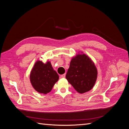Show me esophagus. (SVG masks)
Returning <instances> with one entry per match:
<instances>
[{"mask_svg": "<svg viewBox=\"0 0 129 129\" xmlns=\"http://www.w3.org/2000/svg\"><path fill=\"white\" fill-rule=\"evenodd\" d=\"M65 77H66V74H63V75H61V78H65Z\"/></svg>", "mask_w": 129, "mask_h": 129, "instance_id": "1", "label": "esophagus"}]
</instances>
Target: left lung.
Returning <instances> with one entry per match:
<instances>
[{"mask_svg":"<svg viewBox=\"0 0 129 129\" xmlns=\"http://www.w3.org/2000/svg\"><path fill=\"white\" fill-rule=\"evenodd\" d=\"M97 74L93 62L81 52L72 58L66 77L78 92L83 93L90 91L94 86Z\"/></svg>","mask_w":129,"mask_h":129,"instance_id":"obj_1","label":"left lung"}]
</instances>
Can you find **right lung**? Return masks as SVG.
<instances>
[{
  "mask_svg": "<svg viewBox=\"0 0 129 129\" xmlns=\"http://www.w3.org/2000/svg\"><path fill=\"white\" fill-rule=\"evenodd\" d=\"M30 81L37 91L47 94L58 80L59 76L53 69L50 61L44 63L38 60L35 63L30 74Z\"/></svg>",
  "mask_w": 129,
  "mask_h": 129,
  "instance_id": "add662e5",
  "label": "right lung"
}]
</instances>
